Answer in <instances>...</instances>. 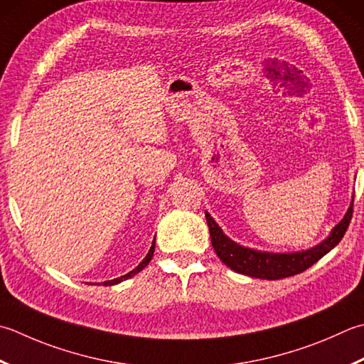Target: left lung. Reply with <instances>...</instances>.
I'll return each mask as SVG.
<instances>
[{
    "label": "left lung",
    "instance_id": "obj_1",
    "mask_svg": "<svg viewBox=\"0 0 364 364\" xmlns=\"http://www.w3.org/2000/svg\"><path fill=\"white\" fill-rule=\"evenodd\" d=\"M353 215V200L350 208L346 213L344 219L334 227L330 237L323 243L316 247L308 249L303 252H290V254H274V252H260L254 249L243 247L235 243L230 238H227L220 230V227L215 223L208 213L205 211L206 223H208L211 245L215 247L218 257L224 262V265L229 267L233 272L240 274H246L259 279H282V277L295 276L303 273L304 269L314 265L316 262L328 254L331 249L343 240L348 224Z\"/></svg>",
    "mask_w": 364,
    "mask_h": 364
}]
</instances>
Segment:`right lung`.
Wrapping results in <instances>:
<instances>
[{
	"label": "right lung",
	"mask_w": 364,
	"mask_h": 364,
	"mask_svg": "<svg viewBox=\"0 0 364 364\" xmlns=\"http://www.w3.org/2000/svg\"><path fill=\"white\" fill-rule=\"evenodd\" d=\"M153 252H154V241H153V246L149 247V251H148V254H146V257L141 260V263L140 265L137 267V268H134L132 272H129L127 274H124V276H121V277H117V279H112V281H105V282H102L104 286H115V284H118V282H121V281H126V279H129V277H132V276H135L137 273H140L141 269H144L148 263H149V260L153 259Z\"/></svg>",
	"instance_id": "1"
}]
</instances>
